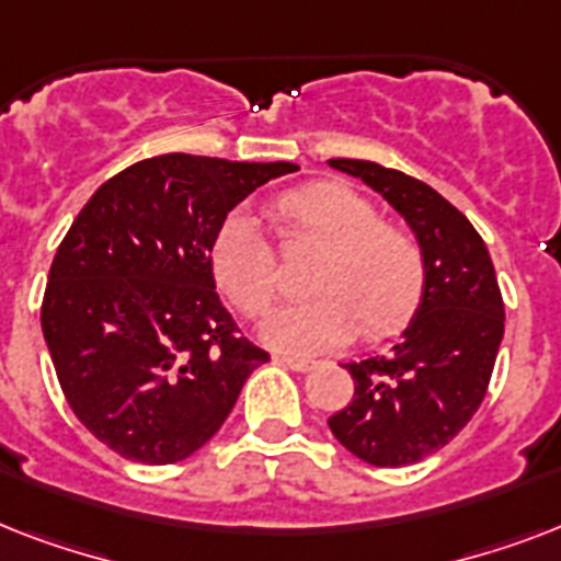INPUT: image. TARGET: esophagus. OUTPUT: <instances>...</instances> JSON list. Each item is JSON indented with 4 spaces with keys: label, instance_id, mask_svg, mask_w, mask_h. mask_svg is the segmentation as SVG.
<instances>
[{
    "label": "esophagus",
    "instance_id": "1",
    "mask_svg": "<svg viewBox=\"0 0 561 561\" xmlns=\"http://www.w3.org/2000/svg\"><path fill=\"white\" fill-rule=\"evenodd\" d=\"M276 364H285V367L297 369V373H311V369H317V360L297 358V355H276Z\"/></svg>",
    "mask_w": 561,
    "mask_h": 561
}]
</instances>
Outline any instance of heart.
Instances as JSON below:
<instances>
[{"label":"heart","mask_w":561,"mask_h":561,"mask_svg":"<svg viewBox=\"0 0 561 561\" xmlns=\"http://www.w3.org/2000/svg\"><path fill=\"white\" fill-rule=\"evenodd\" d=\"M273 218L290 241H311L320 255L308 273L311 297L273 311L264 343L285 352H320L360 332L378 341L399 332L425 288V262L404 229L378 220L373 203L337 180H314L273 201ZM211 279L244 314L267 311L276 297V255L255 220L232 211L209 244Z\"/></svg>","instance_id":"heart-1"}]
</instances>
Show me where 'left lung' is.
I'll list each match as a JSON object with an SVG mask.
<instances>
[{
	"mask_svg": "<svg viewBox=\"0 0 561 561\" xmlns=\"http://www.w3.org/2000/svg\"><path fill=\"white\" fill-rule=\"evenodd\" d=\"M378 192L416 238L425 288L387 355L350 360L355 396L329 416L337 443L369 466H410L469 425L504 337V302L483 238L443 194L367 160H329Z\"/></svg>",
	"mask_w": 561,
	"mask_h": 561,
	"instance_id": "1",
	"label": "left lung"
}]
</instances>
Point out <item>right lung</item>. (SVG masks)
Segmentation results:
<instances>
[{"label":"right lung","instance_id":"right-lung-1","mask_svg":"<svg viewBox=\"0 0 561 561\" xmlns=\"http://www.w3.org/2000/svg\"><path fill=\"white\" fill-rule=\"evenodd\" d=\"M294 162L162 153L118 171L60 241L43 337L75 416L136 462L192 457L267 352L236 332L209 271L220 220Z\"/></svg>","mask_w":561,"mask_h":561}]
</instances>
